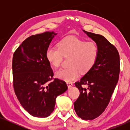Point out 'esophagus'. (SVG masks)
<instances>
[{
	"mask_svg": "<svg viewBox=\"0 0 130 130\" xmlns=\"http://www.w3.org/2000/svg\"><path fill=\"white\" fill-rule=\"evenodd\" d=\"M67 86H68L69 88H72V87L73 86V84L72 82H67Z\"/></svg>",
	"mask_w": 130,
	"mask_h": 130,
	"instance_id": "esophagus-1",
	"label": "esophagus"
}]
</instances>
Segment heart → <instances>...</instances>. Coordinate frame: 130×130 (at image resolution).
I'll list each match as a JSON object with an SVG mask.
<instances>
[{
    "label": "heart",
    "instance_id": "obj_1",
    "mask_svg": "<svg viewBox=\"0 0 130 130\" xmlns=\"http://www.w3.org/2000/svg\"><path fill=\"white\" fill-rule=\"evenodd\" d=\"M98 55L99 48L95 42H87L74 36L64 37L58 42V47H48L45 53L48 62L55 68L61 64L63 56L70 57L69 67L55 73L56 77L66 82L74 80L80 72L84 74L91 70L96 63Z\"/></svg>",
    "mask_w": 130,
    "mask_h": 130
}]
</instances>
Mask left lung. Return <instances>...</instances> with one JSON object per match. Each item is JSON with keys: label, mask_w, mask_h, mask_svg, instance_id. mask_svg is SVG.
Returning <instances> with one entry per match:
<instances>
[{"label": "left lung", "mask_w": 130, "mask_h": 130, "mask_svg": "<svg viewBox=\"0 0 130 130\" xmlns=\"http://www.w3.org/2000/svg\"><path fill=\"white\" fill-rule=\"evenodd\" d=\"M83 31L97 44L99 55L93 68L75 83L80 95L74 102V108L80 118L92 120L104 112L114 91L120 72V55L104 36Z\"/></svg>", "instance_id": "left-lung-1"}]
</instances>
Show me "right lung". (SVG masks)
Listing matches in <instances>:
<instances>
[{
    "label": "right lung",
    "instance_id": "add662e5",
    "mask_svg": "<svg viewBox=\"0 0 130 130\" xmlns=\"http://www.w3.org/2000/svg\"><path fill=\"white\" fill-rule=\"evenodd\" d=\"M57 34L45 32L33 35L22 42L12 60L13 88L23 108L35 117L45 118L54 110L56 99L67 90L64 81L53 78L45 57Z\"/></svg>",
    "mask_w": 130,
    "mask_h": 130
}]
</instances>
